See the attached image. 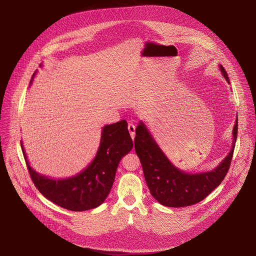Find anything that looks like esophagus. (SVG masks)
I'll use <instances>...</instances> for the list:
<instances>
[{
    "instance_id": "1",
    "label": "esophagus",
    "mask_w": 256,
    "mask_h": 256,
    "mask_svg": "<svg viewBox=\"0 0 256 256\" xmlns=\"http://www.w3.org/2000/svg\"><path fill=\"white\" fill-rule=\"evenodd\" d=\"M128 132H130V137L134 139V130H136V126H134L132 122H128Z\"/></svg>"
}]
</instances>
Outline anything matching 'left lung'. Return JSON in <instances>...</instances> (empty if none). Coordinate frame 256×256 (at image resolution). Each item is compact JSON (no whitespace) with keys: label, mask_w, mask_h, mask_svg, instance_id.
I'll list each match as a JSON object with an SVG mask.
<instances>
[{"label":"left lung","mask_w":256,"mask_h":256,"mask_svg":"<svg viewBox=\"0 0 256 256\" xmlns=\"http://www.w3.org/2000/svg\"><path fill=\"white\" fill-rule=\"evenodd\" d=\"M220 70L230 83L222 66ZM238 120L234 128V143L228 156L215 170L202 174L184 173L170 162L141 122L136 130L134 150L140 158L151 196L168 207H186L206 198L226 176L234 156Z\"/></svg>","instance_id":"8db88e82"}]
</instances>
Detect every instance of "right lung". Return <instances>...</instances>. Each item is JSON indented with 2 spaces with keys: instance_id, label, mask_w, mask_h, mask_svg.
Returning <instances> with one entry per match:
<instances>
[{
  "instance_id": "add662e5",
  "label": "right lung",
  "mask_w": 256,
  "mask_h": 256,
  "mask_svg": "<svg viewBox=\"0 0 256 256\" xmlns=\"http://www.w3.org/2000/svg\"><path fill=\"white\" fill-rule=\"evenodd\" d=\"M24 158L32 183L38 190L56 205L71 211H85L98 207L108 196L122 158L132 150V140L128 122L120 120L106 126L94 162L79 175L62 180L49 179L32 171Z\"/></svg>"
}]
</instances>
